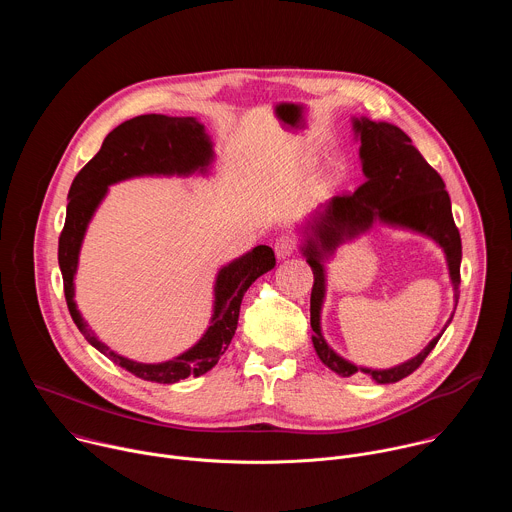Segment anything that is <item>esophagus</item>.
Returning a JSON list of instances; mask_svg holds the SVG:
<instances>
[{
	"label": "esophagus",
	"instance_id": "obj_1",
	"mask_svg": "<svg viewBox=\"0 0 512 512\" xmlns=\"http://www.w3.org/2000/svg\"><path fill=\"white\" fill-rule=\"evenodd\" d=\"M294 251H296V239L291 237V235H281V237L275 241V255H277L279 259L289 257Z\"/></svg>",
	"mask_w": 512,
	"mask_h": 512
}]
</instances>
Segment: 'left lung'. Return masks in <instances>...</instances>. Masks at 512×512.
I'll return each instance as SVG.
<instances>
[{"label":"left lung","instance_id":"obj_1","mask_svg":"<svg viewBox=\"0 0 512 512\" xmlns=\"http://www.w3.org/2000/svg\"><path fill=\"white\" fill-rule=\"evenodd\" d=\"M354 135L360 139V164L367 178L352 194L330 198L322 204L304 225L302 253L314 271V287L310 298L312 342L318 358L340 377L356 373L369 375L375 383L387 385L409 377L433 350L444 330L437 334L417 356L391 369L356 367L332 350L322 334V304L326 298V261L334 251L360 235L375 223L405 229L433 239L444 249L450 279L454 285V300L460 296V263L462 239L452 216L450 194L442 176L437 174L417 152L411 137L393 123L371 121L367 117H352ZM454 318V314H452Z\"/></svg>","mask_w":512,"mask_h":512}]
</instances>
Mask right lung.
<instances>
[{
	"instance_id": "right-lung-1",
	"label": "right lung",
	"mask_w": 512,
	"mask_h": 512,
	"mask_svg": "<svg viewBox=\"0 0 512 512\" xmlns=\"http://www.w3.org/2000/svg\"><path fill=\"white\" fill-rule=\"evenodd\" d=\"M214 162L212 141L196 117L139 115L117 125L103 141L97 156L77 174L68 190L66 221L58 239V265L64 281L68 312L81 334L109 360L131 375L172 385L188 377L208 373L229 348L245 291L263 273L275 267L271 247L257 245L239 259L218 269L214 281V306L210 326L186 352L166 362H137L113 352L83 320L75 302V275L81 245L93 214L109 192V186L139 176H192L208 174Z\"/></svg>"
}]
</instances>
